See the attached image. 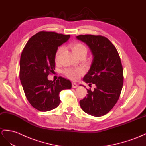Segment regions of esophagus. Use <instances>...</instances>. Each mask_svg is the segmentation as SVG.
Instances as JSON below:
<instances>
[{"mask_svg":"<svg viewBox=\"0 0 146 146\" xmlns=\"http://www.w3.org/2000/svg\"><path fill=\"white\" fill-rule=\"evenodd\" d=\"M72 85L73 88H76V87H78V84L76 83H75V82H72Z\"/></svg>","mask_w":146,"mask_h":146,"instance_id":"34e87169","label":"esophagus"}]
</instances>
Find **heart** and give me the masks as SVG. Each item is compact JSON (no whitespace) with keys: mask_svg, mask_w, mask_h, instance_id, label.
Listing matches in <instances>:
<instances>
[{"mask_svg":"<svg viewBox=\"0 0 146 146\" xmlns=\"http://www.w3.org/2000/svg\"><path fill=\"white\" fill-rule=\"evenodd\" d=\"M70 47L71 48L72 52L76 55L77 57L82 54L86 55L87 52V48L85 45L81 43V42H72L70 44ZM62 46H60L56 50L54 55V59L56 62H58L59 60L61 53L63 51ZM63 73L65 76L72 80H76L82 74L84 73V69L81 67L78 68H68L64 70Z\"/></svg>","mask_w":146,"mask_h":146,"instance_id":"1","label":"heart"}]
</instances>
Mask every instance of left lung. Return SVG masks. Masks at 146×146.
<instances>
[{"instance_id":"8db88e82","label":"left lung","mask_w":146,"mask_h":146,"mask_svg":"<svg viewBox=\"0 0 146 146\" xmlns=\"http://www.w3.org/2000/svg\"><path fill=\"white\" fill-rule=\"evenodd\" d=\"M76 37L89 46L93 56L90 69L84 81L96 85L93 92L87 89V96L79 104L86 113L101 116L115 106L123 88V68L119 55L113 44L104 36L81 35Z\"/></svg>"}]
</instances>
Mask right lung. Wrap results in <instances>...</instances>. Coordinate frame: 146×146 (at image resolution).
I'll return each instance as SVG.
<instances>
[{
    "mask_svg": "<svg viewBox=\"0 0 146 146\" xmlns=\"http://www.w3.org/2000/svg\"><path fill=\"white\" fill-rule=\"evenodd\" d=\"M70 35L41 31L33 36L23 48L20 59L19 78L25 96L35 109L47 111L57 107L59 93L72 88L69 80L59 76L56 81L47 76L55 69L54 55L58 46Z\"/></svg>",
    "mask_w": 146,
    "mask_h": 146,
    "instance_id": "right-lung-1",
    "label": "right lung"
}]
</instances>
